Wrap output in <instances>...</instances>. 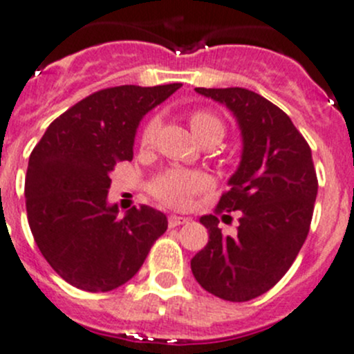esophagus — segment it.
Wrapping results in <instances>:
<instances>
[{
  "instance_id": "obj_1",
  "label": "esophagus",
  "mask_w": 354,
  "mask_h": 354,
  "mask_svg": "<svg viewBox=\"0 0 354 354\" xmlns=\"http://www.w3.org/2000/svg\"><path fill=\"white\" fill-rule=\"evenodd\" d=\"M167 223H169V226H171V228H174V226L187 225V223H188V218H183V216L171 214V216H169V219H167Z\"/></svg>"
}]
</instances>
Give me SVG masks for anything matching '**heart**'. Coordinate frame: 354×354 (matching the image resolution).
Masks as SVG:
<instances>
[{
    "instance_id": "obj_1",
    "label": "heart",
    "mask_w": 354,
    "mask_h": 354,
    "mask_svg": "<svg viewBox=\"0 0 354 354\" xmlns=\"http://www.w3.org/2000/svg\"><path fill=\"white\" fill-rule=\"evenodd\" d=\"M188 122L192 126V131L195 133L198 140H205L209 136H219L221 138L225 126L221 119L211 111L205 109H194L188 114ZM159 129V119L150 118L142 129L140 142L142 145H150L153 142ZM209 187V178L202 171L185 169V167H169L157 174L149 183V192L153 198L162 202L164 205H169L174 209H185L190 205L192 198L204 192Z\"/></svg>"
}]
</instances>
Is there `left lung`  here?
<instances>
[{
	"label": "left lung",
	"instance_id": "1",
	"mask_svg": "<svg viewBox=\"0 0 354 354\" xmlns=\"http://www.w3.org/2000/svg\"><path fill=\"white\" fill-rule=\"evenodd\" d=\"M235 114L243 152L214 214L202 216L209 242L192 259L207 292L243 303L268 292L296 261L313 218L318 178L311 149L289 115L245 88H195ZM239 210L237 235L223 236L217 214Z\"/></svg>",
	"mask_w": 354,
	"mask_h": 354
}]
</instances>
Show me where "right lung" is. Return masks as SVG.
I'll return each mask as SVG.
<instances>
[{
  "label": "right lung",
  "mask_w": 354,
  "mask_h": 354,
  "mask_svg": "<svg viewBox=\"0 0 354 354\" xmlns=\"http://www.w3.org/2000/svg\"><path fill=\"white\" fill-rule=\"evenodd\" d=\"M180 82L95 91L58 115L30 152L27 221L51 268L86 292H109L142 268L167 230L160 211L140 205L119 216L107 204L111 171L133 159L140 121Z\"/></svg>",
  "instance_id": "1"
}]
</instances>
